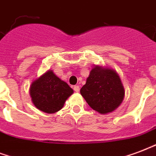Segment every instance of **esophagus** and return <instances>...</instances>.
<instances>
[{"label":"esophagus","mask_w":156,"mask_h":156,"mask_svg":"<svg viewBox=\"0 0 156 156\" xmlns=\"http://www.w3.org/2000/svg\"><path fill=\"white\" fill-rule=\"evenodd\" d=\"M73 90H74V91H76V92H78L79 90H80V87H79V86H78V85H75V86L73 87Z\"/></svg>","instance_id":"34e87169"}]
</instances>
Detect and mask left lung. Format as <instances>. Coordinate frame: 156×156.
<instances>
[{"mask_svg": "<svg viewBox=\"0 0 156 156\" xmlns=\"http://www.w3.org/2000/svg\"><path fill=\"white\" fill-rule=\"evenodd\" d=\"M80 92L89 106L101 115L116 110L125 95L119 74L114 69L102 66H95L91 70Z\"/></svg>", "mask_w": 156, "mask_h": 156, "instance_id": "left-lung-1", "label": "left lung"}]
</instances>
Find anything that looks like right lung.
Here are the masks:
<instances>
[{
    "mask_svg": "<svg viewBox=\"0 0 156 156\" xmlns=\"http://www.w3.org/2000/svg\"><path fill=\"white\" fill-rule=\"evenodd\" d=\"M29 92L33 105L38 110L53 114L62 109L73 90L52 70H48L33 81Z\"/></svg>",
    "mask_w": 156,
    "mask_h": 156,
    "instance_id": "right-lung-1",
    "label": "right lung"
}]
</instances>
